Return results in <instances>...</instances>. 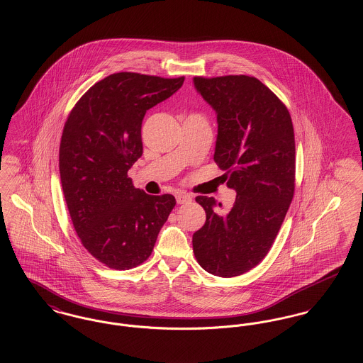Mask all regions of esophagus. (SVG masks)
<instances>
[{
	"label": "esophagus",
	"instance_id": "esophagus-1",
	"mask_svg": "<svg viewBox=\"0 0 363 363\" xmlns=\"http://www.w3.org/2000/svg\"><path fill=\"white\" fill-rule=\"evenodd\" d=\"M176 201H177L179 205L187 203V202H190L191 196L189 194H186V192H177V194H176Z\"/></svg>",
	"mask_w": 363,
	"mask_h": 363
}]
</instances>
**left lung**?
<instances>
[{
    "instance_id": "obj_1",
    "label": "left lung",
    "mask_w": 363,
    "mask_h": 363,
    "mask_svg": "<svg viewBox=\"0 0 363 363\" xmlns=\"http://www.w3.org/2000/svg\"><path fill=\"white\" fill-rule=\"evenodd\" d=\"M217 113L214 161L236 199L227 214L199 195L205 225L192 235L198 264L218 277L257 267L272 247L295 191V135L283 101L257 77H194Z\"/></svg>"
}]
</instances>
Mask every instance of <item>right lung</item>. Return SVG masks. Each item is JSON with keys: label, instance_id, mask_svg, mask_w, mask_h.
Here are the masks:
<instances>
[{"label": "right lung", "instance_id": "right-lung-1", "mask_svg": "<svg viewBox=\"0 0 363 363\" xmlns=\"http://www.w3.org/2000/svg\"><path fill=\"white\" fill-rule=\"evenodd\" d=\"M184 77L118 72L96 82L72 108L60 142V177L84 248L105 267L128 270L153 251L176 199L135 189L128 169L143 153L146 111L174 94Z\"/></svg>", "mask_w": 363, "mask_h": 363}]
</instances>
